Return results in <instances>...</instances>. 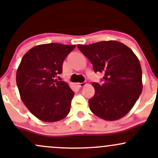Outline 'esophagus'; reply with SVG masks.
<instances>
[{
  "label": "esophagus",
  "mask_w": 158,
  "mask_h": 158,
  "mask_svg": "<svg viewBox=\"0 0 158 158\" xmlns=\"http://www.w3.org/2000/svg\"><path fill=\"white\" fill-rule=\"evenodd\" d=\"M78 86H80V87H83V86H86V82H83V83H78Z\"/></svg>",
  "instance_id": "esophagus-1"
}]
</instances>
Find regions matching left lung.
<instances>
[{
  "label": "left lung",
  "mask_w": 158,
  "mask_h": 158,
  "mask_svg": "<svg viewBox=\"0 0 158 158\" xmlns=\"http://www.w3.org/2000/svg\"><path fill=\"white\" fill-rule=\"evenodd\" d=\"M77 47L89 59L95 72L105 74L102 84L93 83L91 111L103 120H119L130 112L142 91V68L133 50L117 40Z\"/></svg>",
  "instance_id": "obj_1"
}]
</instances>
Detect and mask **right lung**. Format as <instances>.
I'll list each match as a JSON object with an SVG mask.
<instances>
[{"mask_svg":"<svg viewBox=\"0 0 158 158\" xmlns=\"http://www.w3.org/2000/svg\"><path fill=\"white\" fill-rule=\"evenodd\" d=\"M76 45L51 43L37 45L23 56L16 72L22 101L34 116L44 122L69 114L74 93L68 83L55 79L62 72L64 59Z\"/></svg>","mask_w":158,"mask_h":158,"instance_id":"obj_1","label":"right lung"}]
</instances>
